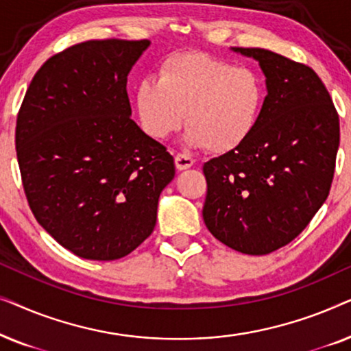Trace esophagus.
I'll return each mask as SVG.
<instances>
[{
  "mask_svg": "<svg viewBox=\"0 0 351 351\" xmlns=\"http://www.w3.org/2000/svg\"><path fill=\"white\" fill-rule=\"evenodd\" d=\"M174 160H176L177 171H185V169H189V167L193 166V162H195L193 158L189 156V155H184V153H179V155H176Z\"/></svg>",
  "mask_w": 351,
  "mask_h": 351,
  "instance_id": "34e87169",
  "label": "esophagus"
}]
</instances>
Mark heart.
I'll use <instances>...</instances> for the list:
<instances>
[{
  "instance_id": "heart-1",
  "label": "heart",
  "mask_w": 351,
  "mask_h": 351,
  "mask_svg": "<svg viewBox=\"0 0 351 351\" xmlns=\"http://www.w3.org/2000/svg\"><path fill=\"white\" fill-rule=\"evenodd\" d=\"M265 83L256 70L204 52H182L162 62L160 78H143L134 93L138 123L162 141L185 121L189 145L213 153L243 147L261 123Z\"/></svg>"
}]
</instances>
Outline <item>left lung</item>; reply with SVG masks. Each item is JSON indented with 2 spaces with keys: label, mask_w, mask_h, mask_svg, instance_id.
Masks as SVG:
<instances>
[{
  "label": "left lung",
  "mask_w": 351,
  "mask_h": 351,
  "mask_svg": "<svg viewBox=\"0 0 351 351\" xmlns=\"http://www.w3.org/2000/svg\"><path fill=\"white\" fill-rule=\"evenodd\" d=\"M232 51L258 62L268 94L252 137L204 165L203 219L225 246L263 256L299 237L328 198L339 114L310 66L261 47Z\"/></svg>",
  "instance_id": "8db88e82"
}]
</instances>
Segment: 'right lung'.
<instances>
[{
    "label": "right lung",
    "mask_w": 351,
    "mask_h": 351,
    "mask_svg": "<svg viewBox=\"0 0 351 351\" xmlns=\"http://www.w3.org/2000/svg\"><path fill=\"white\" fill-rule=\"evenodd\" d=\"M150 41L94 40L33 76L16 128L38 223L81 258L117 261L150 237L174 158L131 119L128 75Z\"/></svg>",
    "instance_id": "obj_1"
}]
</instances>
